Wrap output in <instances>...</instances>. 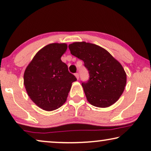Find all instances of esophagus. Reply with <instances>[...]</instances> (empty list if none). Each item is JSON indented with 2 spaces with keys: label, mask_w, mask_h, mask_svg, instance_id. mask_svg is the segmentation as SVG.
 Here are the masks:
<instances>
[{
  "label": "esophagus",
  "mask_w": 151,
  "mask_h": 151,
  "mask_svg": "<svg viewBox=\"0 0 151 151\" xmlns=\"http://www.w3.org/2000/svg\"><path fill=\"white\" fill-rule=\"evenodd\" d=\"M75 76H76V78H77V79H78V78H79V75H78V73H75Z\"/></svg>",
  "instance_id": "34e87169"
}]
</instances>
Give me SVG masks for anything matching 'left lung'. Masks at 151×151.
Wrapping results in <instances>:
<instances>
[{
	"label": "left lung",
	"mask_w": 151,
	"mask_h": 151,
	"mask_svg": "<svg viewBox=\"0 0 151 151\" xmlns=\"http://www.w3.org/2000/svg\"><path fill=\"white\" fill-rule=\"evenodd\" d=\"M71 54L83 61L90 78L82 86L91 105L97 107H109L122 94L127 83V75L118 61L105 48L86 42L69 44Z\"/></svg>",
	"instance_id": "8db88e82"
}]
</instances>
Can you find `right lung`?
<instances>
[{
	"mask_svg": "<svg viewBox=\"0 0 151 151\" xmlns=\"http://www.w3.org/2000/svg\"><path fill=\"white\" fill-rule=\"evenodd\" d=\"M67 48L65 43L48 44L36 53L24 71L27 94L36 105L45 111H53L62 106L72 83L76 81L61 60Z\"/></svg>",
	"mask_w": 151,
	"mask_h": 151,
	"instance_id": "right-lung-1",
	"label": "right lung"
}]
</instances>
